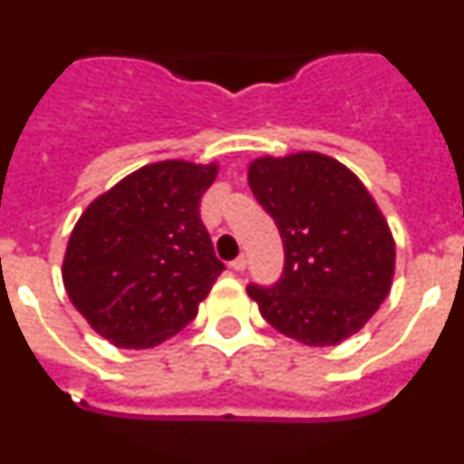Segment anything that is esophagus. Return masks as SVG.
<instances>
[{"label":"esophagus","instance_id":"obj_1","mask_svg":"<svg viewBox=\"0 0 464 464\" xmlns=\"http://www.w3.org/2000/svg\"><path fill=\"white\" fill-rule=\"evenodd\" d=\"M246 265H248V260H246L244 256H239V257H237V260H232V262H229V267L235 269V272H244V269H246Z\"/></svg>","mask_w":464,"mask_h":464}]
</instances>
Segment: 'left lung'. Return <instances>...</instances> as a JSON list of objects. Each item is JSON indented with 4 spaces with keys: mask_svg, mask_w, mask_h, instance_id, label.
<instances>
[{
    "mask_svg": "<svg viewBox=\"0 0 464 464\" xmlns=\"http://www.w3.org/2000/svg\"><path fill=\"white\" fill-rule=\"evenodd\" d=\"M248 186L276 223L285 267L248 285L262 318L306 346H337L370 323L395 276V239L353 171L315 150L262 155Z\"/></svg>",
    "mask_w": 464,
    "mask_h": 464,
    "instance_id": "left-lung-1",
    "label": "left lung"
}]
</instances>
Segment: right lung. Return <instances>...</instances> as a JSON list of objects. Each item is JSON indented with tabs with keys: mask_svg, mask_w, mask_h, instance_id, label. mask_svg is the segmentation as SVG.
I'll list each match as a JSON object with an SVG mask.
<instances>
[{
	"mask_svg": "<svg viewBox=\"0 0 464 464\" xmlns=\"http://www.w3.org/2000/svg\"><path fill=\"white\" fill-rule=\"evenodd\" d=\"M218 162L162 160L132 171L88 204L63 260L72 304L118 348H153L199 311L223 272L199 199Z\"/></svg>",
	"mask_w": 464,
	"mask_h": 464,
	"instance_id": "add662e5",
	"label": "right lung"
}]
</instances>
